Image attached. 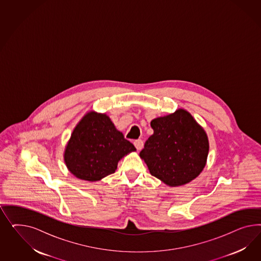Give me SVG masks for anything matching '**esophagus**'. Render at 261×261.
I'll return each mask as SVG.
<instances>
[{
	"label": "esophagus",
	"mask_w": 261,
	"mask_h": 261,
	"mask_svg": "<svg viewBox=\"0 0 261 261\" xmlns=\"http://www.w3.org/2000/svg\"><path fill=\"white\" fill-rule=\"evenodd\" d=\"M134 145L137 148V150H141L143 146V142L142 140H136L134 142Z\"/></svg>",
	"instance_id": "obj_1"
}]
</instances>
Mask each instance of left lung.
<instances>
[{"instance_id":"left-lung-1","label":"left lung","mask_w":261,"mask_h":261,"mask_svg":"<svg viewBox=\"0 0 261 261\" xmlns=\"http://www.w3.org/2000/svg\"><path fill=\"white\" fill-rule=\"evenodd\" d=\"M150 124L154 133L140 157L151 175L169 187L194 180L204 169L208 154L205 130L184 109L154 119Z\"/></svg>"}]
</instances>
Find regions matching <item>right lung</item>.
<instances>
[{
    "instance_id": "obj_1",
    "label": "right lung",
    "mask_w": 261,
    "mask_h": 261,
    "mask_svg": "<svg viewBox=\"0 0 261 261\" xmlns=\"http://www.w3.org/2000/svg\"><path fill=\"white\" fill-rule=\"evenodd\" d=\"M136 151L105 114L89 112L77 123L64 152L65 164L76 178L95 182L114 173L119 160Z\"/></svg>"
}]
</instances>
